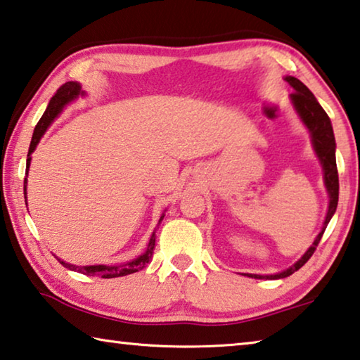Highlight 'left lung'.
Returning a JSON list of instances; mask_svg holds the SVG:
<instances>
[{
	"label": "left lung",
	"mask_w": 360,
	"mask_h": 360,
	"mask_svg": "<svg viewBox=\"0 0 360 360\" xmlns=\"http://www.w3.org/2000/svg\"><path fill=\"white\" fill-rule=\"evenodd\" d=\"M287 82L292 84L295 93H292V101L298 110L301 120H303L307 129L311 131V138L314 149L317 152V157L321 158V163L323 167V178H325V186H327L328 195H330V205L327 211V218H325L323 227L321 233H319L316 240L311 245V248L304 253L303 258H301L296 264H293L290 269L283 271L281 274H276V276H250L255 278H283L292 276L293 272L301 269L307 261H309L311 256L316 252L319 242L323 236L325 229H327V224L332 219L333 213L336 211V205H338V193H340V181H338V168H336V158H335V136H333V128L332 123H330V118L327 113H325L323 108L319 104L317 99L314 98V94L307 89L306 84L300 82L298 78L295 77H287L285 78Z\"/></svg>",
	"instance_id": "obj_1"
}]
</instances>
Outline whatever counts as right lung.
<instances>
[{"instance_id":"1","label":"right lung","mask_w":360,"mask_h":360,"mask_svg":"<svg viewBox=\"0 0 360 360\" xmlns=\"http://www.w3.org/2000/svg\"><path fill=\"white\" fill-rule=\"evenodd\" d=\"M79 94H83L82 86H79V84L75 83V82H67V83L62 84V86L56 91V94L53 96V98H51L46 112H44L43 117L39 118V122L37 123V127H35V131H33L30 147H28L25 174L28 173V167H30L32 152L35 150V147L39 142V139H41V136L44 134V131L48 129L51 122H53V120L62 112V108H64L68 104V102H72L73 99L78 98ZM25 182H27V178L24 181V184H25ZM24 193L27 195L25 186H24ZM25 203H27V197H25ZM163 216L160 218L158 224L162 222ZM153 248H155V233H152L149 247H147L146 253H142L139 258L127 262V264H120V266H102V264H99V266H73V264H68V262H65V261H60V259H57V261H59L64 267H67V269L77 271L79 274H84V276H93V277H101V278H113V277L128 276V274H134V272H138L141 269H144L147 262L152 259Z\"/></svg>"}]
</instances>
